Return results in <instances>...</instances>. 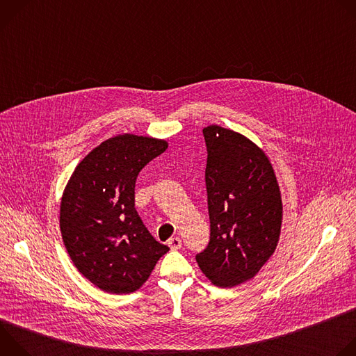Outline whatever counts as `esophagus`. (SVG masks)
Masks as SVG:
<instances>
[{"label": "esophagus", "mask_w": 356, "mask_h": 356, "mask_svg": "<svg viewBox=\"0 0 356 356\" xmlns=\"http://www.w3.org/2000/svg\"><path fill=\"white\" fill-rule=\"evenodd\" d=\"M168 245L172 250H177L181 248V239L179 236H172L169 241H168Z\"/></svg>", "instance_id": "1"}]
</instances>
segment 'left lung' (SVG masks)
Listing matches in <instances>:
<instances>
[{"instance_id":"obj_1","label":"left lung","mask_w":356,"mask_h":356,"mask_svg":"<svg viewBox=\"0 0 356 356\" xmlns=\"http://www.w3.org/2000/svg\"><path fill=\"white\" fill-rule=\"evenodd\" d=\"M202 135L210 241L195 261L211 283L232 287L255 276L276 249L280 190L269 159L248 138L218 125Z\"/></svg>"}]
</instances>
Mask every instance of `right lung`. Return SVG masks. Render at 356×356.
Returning <instances> with one entry per match:
<instances>
[{
  "mask_svg": "<svg viewBox=\"0 0 356 356\" xmlns=\"http://www.w3.org/2000/svg\"><path fill=\"white\" fill-rule=\"evenodd\" d=\"M168 142L118 135L92 149L73 172L60 206V231L79 272L107 293L138 290L169 250L135 209L139 172Z\"/></svg>",
  "mask_w": 356,
  "mask_h": 356,
  "instance_id": "add662e5",
  "label": "right lung"
}]
</instances>
